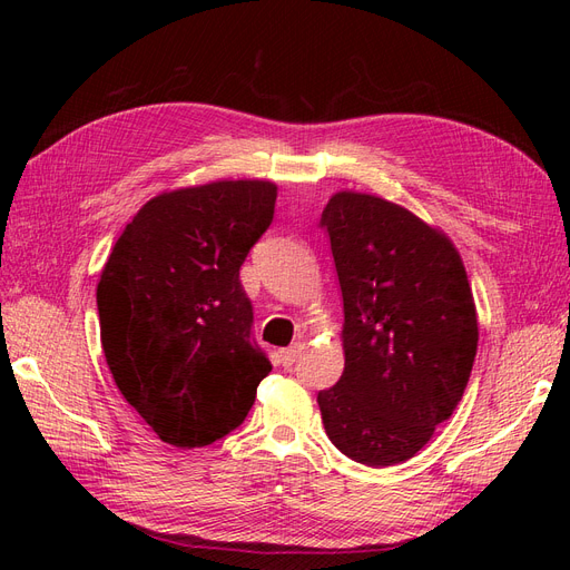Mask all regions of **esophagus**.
Instances as JSON below:
<instances>
[{
    "label": "esophagus",
    "instance_id": "1",
    "mask_svg": "<svg viewBox=\"0 0 570 570\" xmlns=\"http://www.w3.org/2000/svg\"><path fill=\"white\" fill-rule=\"evenodd\" d=\"M302 344H292V347H287V350H281L278 352V358H281V364L287 368V366H292L295 364V361L299 358V354H302Z\"/></svg>",
    "mask_w": 570,
    "mask_h": 570
}]
</instances>
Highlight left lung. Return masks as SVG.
<instances>
[{"instance_id": "8db88e82", "label": "left lung", "mask_w": 570, "mask_h": 570, "mask_svg": "<svg viewBox=\"0 0 570 570\" xmlns=\"http://www.w3.org/2000/svg\"><path fill=\"white\" fill-rule=\"evenodd\" d=\"M321 228L344 304V371L318 392L325 433L358 463H402L469 385L478 316L463 262L440 230L373 195H333Z\"/></svg>"}]
</instances>
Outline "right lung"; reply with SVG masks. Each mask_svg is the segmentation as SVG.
<instances>
[{"instance_id": "add662e5", "label": "right lung", "mask_w": 570, "mask_h": 570, "mask_svg": "<svg viewBox=\"0 0 570 570\" xmlns=\"http://www.w3.org/2000/svg\"><path fill=\"white\" fill-rule=\"evenodd\" d=\"M278 187L218 180L149 199L118 237L97 285L114 381L164 442L193 450L243 425L271 371L252 337L239 266Z\"/></svg>"}]
</instances>
